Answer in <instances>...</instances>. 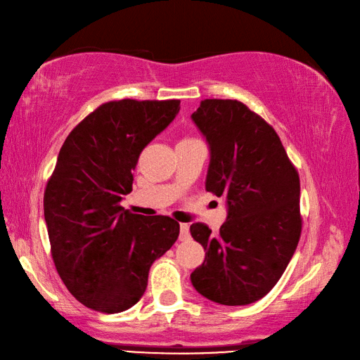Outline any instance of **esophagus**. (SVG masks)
<instances>
[{"label":"esophagus","instance_id":"obj_1","mask_svg":"<svg viewBox=\"0 0 360 360\" xmlns=\"http://www.w3.org/2000/svg\"><path fill=\"white\" fill-rule=\"evenodd\" d=\"M189 238V225L180 224V240H186Z\"/></svg>","mask_w":360,"mask_h":360}]
</instances>
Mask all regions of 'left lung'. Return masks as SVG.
I'll use <instances>...</instances> for the list:
<instances>
[{
  "label": "left lung",
  "mask_w": 360,
  "mask_h": 360,
  "mask_svg": "<svg viewBox=\"0 0 360 360\" xmlns=\"http://www.w3.org/2000/svg\"><path fill=\"white\" fill-rule=\"evenodd\" d=\"M210 147L205 191L226 200V221L213 234L192 224L205 250L191 275L212 302L240 307L276 285L302 233L300 180L275 129L230 99H205L192 114Z\"/></svg>",
  "instance_id": "obj_1"
}]
</instances>
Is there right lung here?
<instances>
[{
	"label": "right lung",
	"mask_w": 360,
	"mask_h": 360,
	"mask_svg": "<svg viewBox=\"0 0 360 360\" xmlns=\"http://www.w3.org/2000/svg\"><path fill=\"white\" fill-rule=\"evenodd\" d=\"M179 111L180 101L106 102L64 141L43 210L53 264L86 308H132L147 288L151 264L177 240L179 222L130 213L120 201L132 192L141 151Z\"/></svg>",
	"instance_id": "right-lung-1"
}]
</instances>
